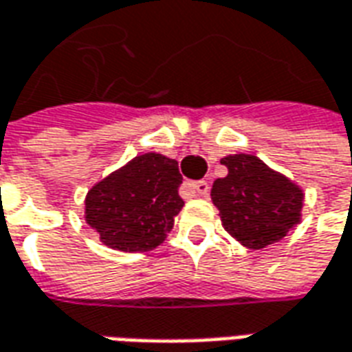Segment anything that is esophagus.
<instances>
[{"label": "esophagus", "mask_w": 352, "mask_h": 352, "mask_svg": "<svg viewBox=\"0 0 352 352\" xmlns=\"http://www.w3.org/2000/svg\"><path fill=\"white\" fill-rule=\"evenodd\" d=\"M183 192L186 196H206V194L210 192V183L208 181H194V183H184L183 186Z\"/></svg>", "instance_id": "34e87169"}]
</instances>
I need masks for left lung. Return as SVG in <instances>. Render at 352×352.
<instances>
[{
    "mask_svg": "<svg viewBox=\"0 0 352 352\" xmlns=\"http://www.w3.org/2000/svg\"><path fill=\"white\" fill-rule=\"evenodd\" d=\"M228 175L211 186L223 228L250 250L280 242L301 221L303 190L253 154L221 160Z\"/></svg>",
    "mask_w": 352,
    "mask_h": 352,
    "instance_id": "obj_1",
    "label": "left lung"
}]
</instances>
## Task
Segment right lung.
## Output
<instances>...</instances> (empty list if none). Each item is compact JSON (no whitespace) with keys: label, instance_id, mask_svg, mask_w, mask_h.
I'll list each match as a JSON object with an SVG mask.
<instances>
[{"label":"right lung","instance_id":"right-lung-1","mask_svg":"<svg viewBox=\"0 0 352 352\" xmlns=\"http://www.w3.org/2000/svg\"><path fill=\"white\" fill-rule=\"evenodd\" d=\"M179 164L164 154L135 156L85 196V223L120 252H151L173 228L184 201Z\"/></svg>","mask_w":352,"mask_h":352}]
</instances>
